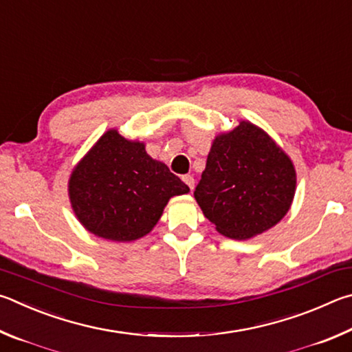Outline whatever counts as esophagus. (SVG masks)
<instances>
[{
	"label": "esophagus",
	"instance_id": "obj_1",
	"mask_svg": "<svg viewBox=\"0 0 352 352\" xmlns=\"http://www.w3.org/2000/svg\"><path fill=\"white\" fill-rule=\"evenodd\" d=\"M182 181H184V182H186V184H187V186H188V188H190V190H192V192H193V188H195V179H193V176H190V175H186V176H184V177H182Z\"/></svg>",
	"mask_w": 352,
	"mask_h": 352
}]
</instances>
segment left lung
Instances as JSON below:
<instances>
[{"label":"left lung","instance_id":"1","mask_svg":"<svg viewBox=\"0 0 352 352\" xmlns=\"http://www.w3.org/2000/svg\"><path fill=\"white\" fill-rule=\"evenodd\" d=\"M295 184L287 154L261 128L243 120L213 140L195 198L221 235L249 239L285 218Z\"/></svg>","mask_w":352,"mask_h":352}]
</instances>
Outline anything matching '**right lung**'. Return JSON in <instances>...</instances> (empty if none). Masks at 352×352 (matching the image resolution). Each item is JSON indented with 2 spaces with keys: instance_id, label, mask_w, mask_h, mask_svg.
<instances>
[{
  "instance_id": "right-lung-1",
  "label": "right lung",
  "mask_w": 352,
  "mask_h": 352,
  "mask_svg": "<svg viewBox=\"0 0 352 352\" xmlns=\"http://www.w3.org/2000/svg\"><path fill=\"white\" fill-rule=\"evenodd\" d=\"M190 188L145 145L109 129L80 160L69 177L72 210L86 230L109 241L145 236L170 198Z\"/></svg>"
}]
</instances>
